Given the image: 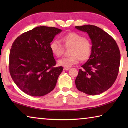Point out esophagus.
I'll list each match as a JSON object with an SVG mask.
<instances>
[{"mask_svg": "<svg viewBox=\"0 0 128 128\" xmlns=\"http://www.w3.org/2000/svg\"><path fill=\"white\" fill-rule=\"evenodd\" d=\"M69 69H70V68H66V67H64V70H69Z\"/></svg>", "mask_w": 128, "mask_h": 128, "instance_id": "obj_1", "label": "esophagus"}]
</instances>
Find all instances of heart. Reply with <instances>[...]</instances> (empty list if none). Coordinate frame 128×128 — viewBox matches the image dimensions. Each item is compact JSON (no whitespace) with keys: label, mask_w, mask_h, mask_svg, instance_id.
I'll use <instances>...</instances> for the list:
<instances>
[{"label":"heart","mask_w":128,"mask_h":128,"mask_svg":"<svg viewBox=\"0 0 128 128\" xmlns=\"http://www.w3.org/2000/svg\"><path fill=\"white\" fill-rule=\"evenodd\" d=\"M62 40L66 47L72 48L70 52L71 56L59 60V66L69 68L77 64L80 59L85 61L90 58L92 53V44L88 38L78 33H70L64 36ZM50 47L52 54L56 57H60L64 53V46L59 40H53Z\"/></svg>","instance_id":"b5f03b06"}]
</instances>
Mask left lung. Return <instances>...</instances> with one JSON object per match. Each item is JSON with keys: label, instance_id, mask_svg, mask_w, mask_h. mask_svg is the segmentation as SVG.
<instances>
[{"label": "left lung", "instance_id": "obj_1", "mask_svg": "<svg viewBox=\"0 0 128 128\" xmlns=\"http://www.w3.org/2000/svg\"><path fill=\"white\" fill-rule=\"evenodd\" d=\"M86 32L92 40V53L82 66L75 83L77 89L90 95L102 94L114 85L118 77L120 52L115 40L100 28L88 25L75 27Z\"/></svg>", "mask_w": 128, "mask_h": 128}]
</instances>
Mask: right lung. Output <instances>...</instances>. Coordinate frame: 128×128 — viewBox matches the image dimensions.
I'll use <instances>...</instances> for the list:
<instances>
[{"label":"right lung","instance_id":"right-lung-1","mask_svg":"<svg viewBox=\"0 0 128 128\" xmlns=\"http://www.w3.org/2000/svg\"><path fill=\"white\" fill-rule=\"evenodd\" d=\"M61 29L38 26L23 33L13 43L10 54V73L24 92L42 96L55 88L62 66L56 62L50 49L51 42Z\"/></svg>","mask_w":128,"mask_h":128}]
</instances>
